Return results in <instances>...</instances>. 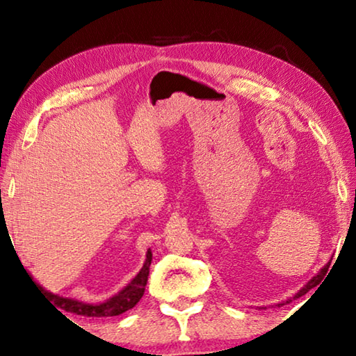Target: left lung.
I'll use <instances>...</instances> for the list:
<instances>
[{
    "label": "left lung",
    "mask_w": 356,
    "mask_h": 356,
    "mask_svg": "<svg viewBox=\"0 0 356 356\" xmlns=\"http://www.w3.org/2000/svg\"><path fill=\"white\" fill-rule=\"evenodd\" d=\"M325 272H327V267H323V268L321 270V273H318L317 276H314V278H312L311 281H308V284H306L303 289H300V292H298L297 295H295L293 298H298V297H301V295L308 293L312 287H316V286L318 284V282H321V280H322V275H325ZM289 301H291V300H289ZM282 305H284V303H280L278 306H282Z\"/></svg>",
    "instance_id": "1"
}]
</instances>
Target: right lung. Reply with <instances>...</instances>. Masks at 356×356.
<instances>
[{
	"instance_id": "right-lung-1",
	"label": "right lung",
	"mask_w": 356,
	"mask_h": 356,
	"mask_svg": "<svg viewBox=\"0 0 356 356\" xmlns=\"http://www.w3.org/2000/svg\"><path fill=\"white\" fill-rule=\"evenodd\" d=\"M150 262H152V252L149 250L146 254V262H144L140 273L130 281V284L125 286L122 291L114 295V297H111L110 300H106L104 303H99V305H89L78 300L59 297V295L45 291V289L40 287L38 282L34 281L33 282L38 286V289L44 297H47L53 305L64 311L74 312V314H78V316H86V317H111V316H119L122 314V312L131 309L138 301L141 300V297L144 295V289H146V284H147Z\"/></svg>"
}]
</instances>
